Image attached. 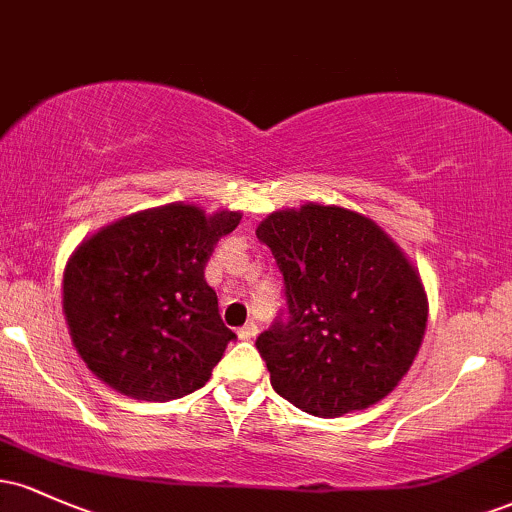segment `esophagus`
I'll use <instances>...</instances> for the list:
<instances>
[{"instance_id":"1","label":"esophagus","mask_w":512,"mask_h":512,"mask_svg":"<svg viewBox=\"0 0 512 512\" xmlns=\"http://www.w3.org/2000/svg\"><path fill=\"white\" fill-rule=\"evenodd\" d=\"M238 337L240 339H255L257 337V325H255V322H248V325L240 327Z\"/></svg>"}]
</instances>
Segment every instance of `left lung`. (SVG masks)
<instances>
[{
    "instance_id": "obj_1",
    "label": "left lung",
    "mask_w": 512,
    "mask_h": 512,
    "mask_svg": "<svg viewBox=\"0 0 512 512\" xmlns=\"http://www.w3.org/2000/svg\"><path fill=\"white\" fill-rule=\"evenodd\" d=\"M284 274L286 320L257 337L272 387L322 419L378 404L419 354L428 296L419 269L354 209L308 202L257 226Z\"/></svg>"
}]
</instances>
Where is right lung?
I'll return each instance as SVG.
<instances>
[{
	"label": "right lung",
	"mask_w": 512,
	"mask_h": 512,
	"mask_svg": "<svg viewBox=\"0 0 512 512\" xmlns=\"http://www.w3.org/2000/svg\"><path fill=\"white\" fill-rule=\"evenodd\" d=\"M240 211L173 202L122 216L81 240L62 279L76 354L120 395L170 402L195 392L236 334L204 279Z\"/></svg>",
	"instance_id": "add662e5"
}]
</instances>
